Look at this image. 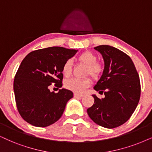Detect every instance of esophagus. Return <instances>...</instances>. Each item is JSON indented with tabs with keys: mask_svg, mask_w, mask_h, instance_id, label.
Instances as JSON below:
<instances>
[{
	"mask_svg": "<svg viewBox=\"0 0 152 152\" xmlns=\"http://www.w3.org/2000/svg\"><path fill=\"white\" fill-rule=\"evenodd\" d=\"M74 96L75 97H82L83 95H80V94H78V93H75L74 94Z\"/></svg>",
	"mask_w": 152,
	"mask_h": 152,
	"instance_id": "obj_1",
	"label": "esophagus"
}]
</instances>
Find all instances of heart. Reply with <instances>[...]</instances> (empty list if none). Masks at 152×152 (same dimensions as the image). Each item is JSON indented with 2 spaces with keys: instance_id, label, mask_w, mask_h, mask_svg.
Instances as JSON below:
<instances>
[{
  "instance_id": "1",
  "label": "heart",
  "mask_w": 152,
  "mask_h": 152,
  "mask_svg": "<svg viewBox=\"0 0 152 152\" xmlns=\"http://www.w3.org/2000/svg\"><path fill=\"white\" fill-rule=\"evenodd\" d=\"M78 62L87 65L86 74L90 75L94 78H97L103 72V66L97 62V57L95 54L90 51H86L78 57ZM73 63L72 59H68L63 64L62 68V74L65 77H69L72 74ZM91 84L90 78L78 79L70 78L65 82V87L76 93H82Z\"/></svg>"
}]
</instances>
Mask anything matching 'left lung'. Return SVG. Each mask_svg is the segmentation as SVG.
Here are the masks:
<instances>
[{"label":"left lung","mask_w":152,"mask_h":152,"mask_svg":"<svg viewBox=\"0 0 152 152\" xmlns=\"http://www.w3.org/2000/svg\"><path fill=\"white\" fill-rule=\"evenodd\" d=\"M104 61L102 75L94 86L104 98L93 95V105L87 109L95 124L107 128L121 126L132 116L139 102L141 87L140 77L130 57L110 45L95 48Z\"/></svg>","instance_id":"obj_1"}]
</instances>
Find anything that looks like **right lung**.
<instances>
[{
	"mask_svg": "<svg viewBox=\"0 0 152 152\" xmlns=\"http://www.w3.org/2000/svg\"><path fill=\"white\" fill-rule=\"evenodd\" d=\"M77 50L50 47L28 53L19 66L14 79V93L17 110L25 121L44 128L60 118L73 93L66 89L57 93L49 86H62L64 63Z\"/></svg>",
	"mask_w": 152,
	"mask_h": 152,
	"instance_id": "1",
	"label": "right lung"
}]
</instances>
